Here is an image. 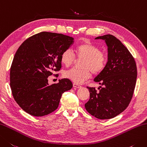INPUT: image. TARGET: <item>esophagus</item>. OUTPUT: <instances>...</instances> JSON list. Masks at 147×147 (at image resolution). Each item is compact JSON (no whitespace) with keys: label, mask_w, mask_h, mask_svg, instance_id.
Listing matches in <instances>:
<instances>
[{"label":"esophagus","mask_w":147,"mask_h":147,"mask_svg":"<svg viewBox=\"0 0 147 147\" xmlns=\"http://www.w3.org/2000/svg\"><path fill=\"white\" fill-rule=\"evenodd\" d=\"M73 87H76V88H80V87H82V86L78 85V83H73Z\"/></svg>","instance_id":"34e87169"}]
</instances>
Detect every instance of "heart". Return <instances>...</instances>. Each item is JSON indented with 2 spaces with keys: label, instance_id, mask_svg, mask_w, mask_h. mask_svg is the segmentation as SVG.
Segmentation results:
<instances>
[{
  "label": "heart",
  "instance_id": "b5f03b06",
  "mask_svg": "<svg viewBox=\"0 0 147 147\" xmlns=\"http://www.w3.org/2000/svg\"><path fill=\"white\" fill-rule=\"evenodd\" d=\"M75 52L78 59H83L82 69H71L65 71L64 76L76 83H82L91 76L90 71L94 74L100 73L104 69L107 56L97 46L90 42H83L78 45ZM60 61L65 67H69L75 61V57L71 49H66L61 54Z\"/></svg>",
  "mask_w": 147,
  "mask_h": 147
}]
</instances>
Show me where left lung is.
I'll list each match as a JSON object with an SVG mask.
<instances>
[{"label": "left lung", "instance_id": "obj_1", "mask_svg": "<svg viewBox=\"0 0 147 147\" xmlns=\"http://www.w3.org/2000/svg\"><path fill=\"white\" fill-rule=\"evenodd\" d=\"M95 39L105 41L108 62L94 79L100 85L99 92L95 88L87 87L90 99L85 107L97 119H110L121 113L130 103L136 82V64L127 48L113 35L107 34Z\"/></svg>", "mask_w": 147, "mask_h": 147}]
</instances>
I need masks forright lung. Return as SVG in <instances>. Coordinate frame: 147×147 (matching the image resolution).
<instances>
[{
	"label": "right lung",
	"instance_id": "right-lung-1",
	"mask_svg": "<svg viewBox=\"0 0 147 147\" xmlns=\"http://www.w3.org/2000/svg\"><path fill=\"white\" fill-rule=\"evenodd\" d=\"M72 37L48 32L31 36L20 45L10 70L14 100L23 110L35 117L58 108L62 94L73 87L69 79L49 85L48 78L61 68L60 56L74 42Z\"/></svg>",
	"mask_w": 147,
	"mask_h": 147
}]
</instances>
